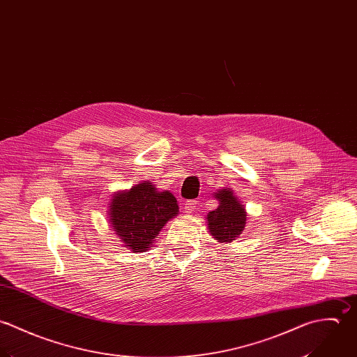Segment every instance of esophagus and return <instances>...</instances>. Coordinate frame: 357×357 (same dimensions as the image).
<instances>
[{
    "mask_svg": "<svg viewBox=\"0 0 357 357\" xmlns=\"http://www.w3.org/2000/svg\"><path fill=\"white\" fill-rule=\"evenodd\" d=\"M196 207H197V202L196 200H188L185 203V213L186 214H193L196 211Z\"/></svg>",
    "mask_w": 357,
    "mask_h": 357,
    "instance_id": "obj_1",
    "label": "esophagus"
}]
</instances>
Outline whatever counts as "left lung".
I'll return each mask as SVG.
<instances>
[{
  "label": "left lung",
  "mask_w": 357,
  "mask_h": 357,
  "mask_svg": "<svg viewBox=\"0 0 357 357\" xmlns=\"http://www.w3.org/2000/svg\"><path fill=\"white\" fill-rule=\"evenodd\" d=\"M214 196L219 206L207 214L208 230L219 243H231L245 227V207L229 188L215 192Z\"/></svg>",
  "instance_id": "8db88e82"
}]
</instances>
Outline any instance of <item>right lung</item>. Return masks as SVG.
Wrapping results in <instances>:
<instances>
[{"label": "right lung", "instance_id": "add662e5", "mask_svg": "<svg viewBox=\"0 0 357 357\" xmlns=\"http://www.w3.org/2000/svg\"><path fill=\"white\" fill-rule=\"evenodd\" d=\"M109 206L107 215L112 229L134 252L150 248L162 226L179 213L172 193L158 192L149 181L130 190L117 192Z\"/></svg>", "mask_w": 357, "mask_h": 357}]
</instances>
